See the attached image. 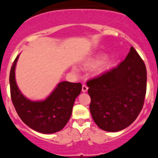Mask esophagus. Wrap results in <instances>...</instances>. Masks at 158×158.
<instances>
[{"label": "esophagus", "instance_id": "34e87169", "mask_svg": "<svg viewBox=\"0 0 158 158\" xmlns=\"http://www.w3.org/2000/svg\"><path fill=\"white\" fill-rule=\"evenodd\" d=\"M87 90H88L87 85H85V84H83L82 85V91L84 92V93H85V92H86Z\"/></svg>", "mask_w": 158, "mask_h": 158}]
</instances>
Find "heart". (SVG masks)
I'll list each match as a JSON object with an SVG mask.
<instances>
[{
  "instance_id": "heart-1",
  "label": "heart",
  "mask_w": 158,
  "mask_h": 158,
  "mask_svg": "<svg viewBox=\"0 0 158 158\" xmlns=\"http://www.w3.org/2000/svg\"><path fill=\"white\" fill-rule=\"evenodd\" d=\"M98 63V61H89V62H86L84 63V67L85 68H90L97 65Z\"/></svg>"
}]
</instances>
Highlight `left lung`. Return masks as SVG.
I'll list each match as a JSON object with an SVG mask.
<instances>
[{
  "mask_svg": "<svg viewBox=\"0 0 158 158\" xmlns=\"http://www.w3.org/2000/svg\"><path fill=\"white\" fill-rule=\"evenodd\" d=\"M146 65L133 47L116 67L87 81L90 111L100 129L118 132L135 121L146 93Z\"/></svg>",
  "mask_w": 158,
  "mask_h": 158,
  "instance_id": "obj_1",
  "label": "left lung"
}]
</instances>
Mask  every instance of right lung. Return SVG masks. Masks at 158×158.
Wrapping results in <instances>:
<instances>
[{
  "mask_svg": "<svg viewBox=\"0 0 158 158\" xmlns=\"http://www.w3.org/2000/svg\"><path fill=\"white\" fill-rule=\"evenodd\" d=\"M19 56L13 62L10 73V95L16 111L21 121L37 132H58L70 118L74 100L81 93L82 85L62 81L45 100H28L19 90L15 81V67Z\"/></svg>",
  "mask_w": 158,
  "mask_h": 158,
  "instance_id": "1",
  "label": "right lung"
}]
</instances>
